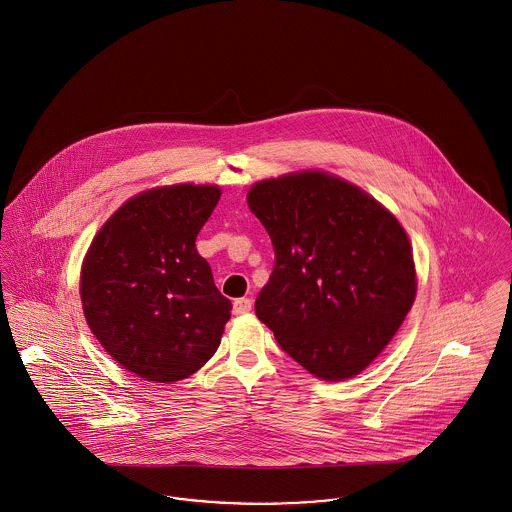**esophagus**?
I'll list each match as a JSON object with an SVG mask.
<instances>
[{"mask_svg": "<svg viewBox=\"0 0 512 512\" xmlns=\"http://www.w3.org/2000/svg\"><path fill=\"white\" fill-rule=\"evenodd\" d=\"M250 309H252V299H248V297H240V299H234V315H244V313H250Z\"/></svg>", "mask_w": 512, "mask_h": 512, "instance_id": "34e87169", "label": "esophagus"}]
</instances>
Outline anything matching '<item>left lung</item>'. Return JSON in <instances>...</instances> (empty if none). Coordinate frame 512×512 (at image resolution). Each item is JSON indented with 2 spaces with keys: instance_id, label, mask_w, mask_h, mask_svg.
<instances>
[{
  "instance_id": "obj_1",
  "label": "left lung",
  "mask_w": 512,
  "mask_h": 512,
  "mask_svg": "<svg viewBox=\"0 0 512 512\" xmlns=\"http://www.w3.org/2000/svg\"><path fill=\"white\" fill-rule=\"evenodd\" d=\"M248 207L276 252L256 315L307 372L340 381L389 344L417 293L399 221L373 197L323 172L264 180Z\"/></svg>"
}]
</instances>
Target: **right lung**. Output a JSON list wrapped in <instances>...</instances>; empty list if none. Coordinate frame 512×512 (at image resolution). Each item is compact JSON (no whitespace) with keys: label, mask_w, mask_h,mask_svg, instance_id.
I'll return each mask as SVG.
<instances>
[{"label":"right lung","mask_w":512,"mask_h":512,"mask_svg":"<svg viewBox=\"0 0 512 512\" xmlns=\"http://www.w3.org/2000/svg\"><path fill=\"white\" fill-rule=\"evenodd\" d=\"M219 197L217 186L144 191L101 227L84 260L88 325L117 364L146 381L197 372L231 319L233 303L195 248Z\"/></svg>","instance_id":"add662e5"}]
</instances>
